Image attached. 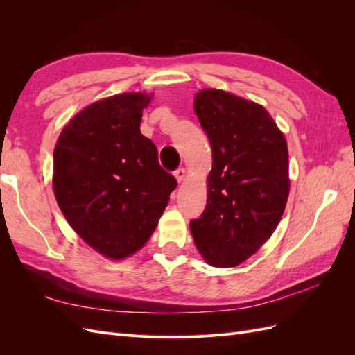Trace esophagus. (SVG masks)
I'll return each instance as SVG.
<instances>
[{"mask_svg":"<svg viewBox=\"0 0 355 355\" xmlns=\"http://www.w3.org/2000/svg\"><path fill=\"white\" fill-rule=\"evenodd\" d=\"M175 176H176V179H178V182H179V184H180V182L182 180H184L185 179V176H187V171H185V168H178L176 171H175Z\"/></svg>","mask_w":355,"mask_h":355,"instance_id":"1","label":"esophagus"}]
</instances>
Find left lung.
Here are the masks:
<instances>
[{"mask_svg": "<svg viewBox=\"0 0 355 355\" xmlns=\"http://www.w3.org/2000/svg\"><path fill=\"white\" fill-rule=\"evenodd\" d=\"M213 154L207 204L189 222L209 265L237 266L271 237L288 197V153L263 106L223 90H201L194 101Z\"/></svg>", "mask_w": 355, "mask_h": 355, "instance_id": "left-lung-1", "label": "left lung"}]
</instances>
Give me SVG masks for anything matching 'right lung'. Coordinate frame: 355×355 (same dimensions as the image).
Returning a JSON list of instances; mask_svg holds the SVG:
<instances>
[{
    "label": "right lung",
    "mask_w": 355,
    "mask_h": 355,
    "mask_svg": "<svg viewBox=\"0 0 355 355\" xmlns=\"http://www.w3.org/2000/svg\"><path fill=\"white\" fill-rule=\"evenodd\" d=\"M151 98L123 93L89 105L63 128L53 154V188L63 216L110 259L141 249L178 187L139 128Z\"/></svg>",
    "instance_id": "add662e5"
}]
</instances>
